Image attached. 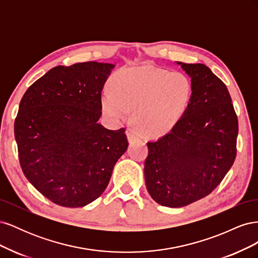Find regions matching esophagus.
Masks as SVG:
<instances>
[{"mask_svg": "<svg viewBox=\"0 0 258 258\" xmlns=\"http://www.w3.org/2000/svg\"><path fill=\"white\" fill-rule=\"evenodd\" d=\"M127 137H128V141L129 142H135L139 139V137L135 134V132H127Z\"/></svg>", "mask_w": 258, "mask_h": 258, "instance_id": "obj_1", "label": "esophagus"}]
</instances>
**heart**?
I'll return each instance as SVG.
<instances>
[{
	"label": "heart",
	"instance_id": "1",
	"mask_svg": "<svg viewBox=\"0 0 258 258\" xmlns=\"http://www.w3.org/2000/svg\"><path fill=\"white\" fill-rule=\"evenodd\" d=\"M105 88L101 105L114 120L126 119L144 136H159L172 128L184 114L191 97V84L181 72L153 66L123 69Z\"/></svg>",
	"mask_w": 258,
	"mask_h": 258
}]
</instances>
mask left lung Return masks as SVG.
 <instances>
[{
	"instance_id": "1",
	"label": "left lung",
	"mask_w": 258,
	"mask_h": 258,
	"mask_svg": "<svg viewBox=\"0 0 258 258\" xmlns=\"http://www.w3.org/2000/svg\"><path fill=\"white\" fill-rule=\"evenodd\" d=\"M191 97L169 134L147 143L148 194L158 205L181 208L212 192L237 154L238 118L226 85L202 63H183Z\"/></svg>"
}]
</instances>
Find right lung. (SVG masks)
Segmentation results:
<instances>
[{
    "label": "right lung",
    "mask_w": 258,
    "mask_h": 258,
    "mask_svg": "<svg viewBox=\"0 0 258 258\" xmlns=\"http://www.w3.org/2000/svg\"><path fill=\"white\" fill-rule=\"evenodd\" d=\"M115 64L58 66L31 85L15 120L21 169L53 204L81 208L103 194L127 151L124 129L99 122L101 92Z\"/></svg>",
    "instance_id": "1"
}]
</instances>
